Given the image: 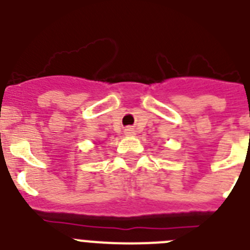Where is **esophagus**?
Here are the masks:
<instances>
[{
	"mask_svg": "<svg viewBox=\"0 0 250 250\" xmlns=\"http://www.w3.org/2000/svg\"><path fill=\"white\" fill-rule=\"evenodd\" d=\"M125 135H127V136H132V135H135V129H134V127H131V126H127L126 129H125Z\"/></svg>",
	"mask_w": 250,
	"mask_h": 250,
	"instance_id": "1",
	"label": "esophagus"
}]
</instances>
